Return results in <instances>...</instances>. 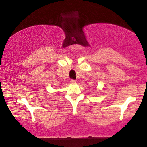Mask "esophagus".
Wrapping results in <instances>:
<instances>
[{"label":"esophagus","instance_id":"1","mask_svg":"<svg viewBox=\"0 0 147 147\" xmlns=\"http://www.w3.org/2000/svg\"><path fill=\"white\" fill-rule=\"evenodd\" d=\"M76 81H75V80H71V84H76Z\"/></svg>","mask_w":147,"mask_h":147}]
</instances>
